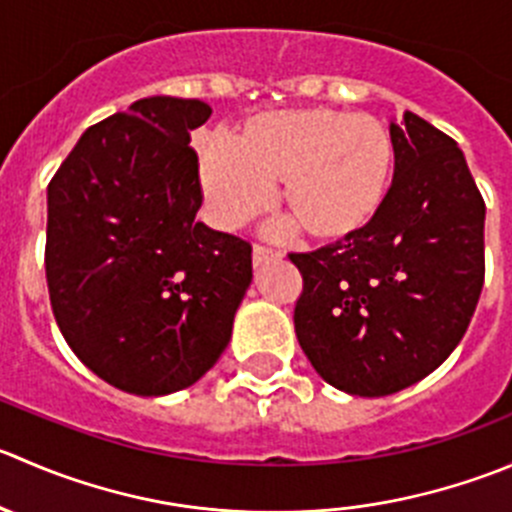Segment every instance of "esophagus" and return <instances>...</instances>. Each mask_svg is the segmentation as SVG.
Returning a JSON list of instances; mask_svg holds the SVG:
<instances>
[{
    "instance_id": "34e87169",
    "label": "esophagus",
    "mask_w": 512,
    "mask_h": 512,
    "mask_svg": "<svg viewBox=\"0 0 512 512\" xmlns=\"http://www.w3.org/2000/svg\"><path fill=\"white\" fill-rule=\"evenodd\" d=\"M275 257H280V252L272 250V247L260 245V242L252 247V260H255V265H262V262H267V260H275Z\"/></svg>"
}]
</instances>
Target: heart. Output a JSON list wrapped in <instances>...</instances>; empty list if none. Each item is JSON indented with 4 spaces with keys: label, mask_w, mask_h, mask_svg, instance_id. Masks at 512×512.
I'll list each match as a JSON object with an SVG mask.
<instances>
[{
    "label": "heart",
    "mask_w": 512,
    "mask_h": 512,
    "mask_svg": "<svg viewBox=\"0 0 512 512\" xmlns=\"http://www.w3.org/2000/svg\"><path fill=\"white\" fill-rule=\"evenodd\" d=\"M390 167L393 145L375 117L310 107L257 114L232 147H207L202 185L217 220L235 227L265 210L280 182L277 207L302 235L342 240L375 217Z\"/></svg>",
    "instance_id": "obj_1"
}]
</instances>
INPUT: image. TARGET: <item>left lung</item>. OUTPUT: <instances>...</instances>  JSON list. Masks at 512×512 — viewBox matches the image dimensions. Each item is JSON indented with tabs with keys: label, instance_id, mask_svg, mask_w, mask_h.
<instances>
[{
	"label": "left lung",
	"instance_id": "8db88e82",
	"mask_svg": "<svg viewBox=\"0 0 512 512\" xmlns=\"http://www.w3.org/2000/svg\"><path fill=\"white\" fill-rule=\"evenodd\" d=\"M393 185L360 232L292 252L295 332L332 388L382 398L443 365L485 280V202L463 150L413 112L390 124Z\"/></svg>",
	"mask_w": 512,
	"mask_h": 512
}]
</instances>
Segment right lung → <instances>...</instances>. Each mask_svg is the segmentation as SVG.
Masks as SVG:
<instances>
[{
	"label": "right lung",
	"instance_id": "right-lung-1",
	"mask_svg": "<svg viewBox=\"0 0 512 512\" xmlns=\"http://www.w3.org/2000/svg\"><path fill=\"white\" fill-rule=\"evenodd\" d=\"M200 99L147 97L92 124L47 187L54 320L74 355L124 393L157 398L225 352L252 282V245L195 220Z\"/></svg>",
	"mask_w": 512,
	"mask_h": 512
}]
</instances>
